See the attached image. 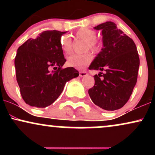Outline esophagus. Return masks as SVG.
<instances>
[{
  "instance_id": "1",
  "label": "esophagus",
  "mask_w": 155,
  "mask_h": 155,
  "mask_svg": "<svg viewBox=\"0 0 155 155\" xmlns=\"http://www.w3.org/2000/svg\"><path fill=\"white\" fill-rule=\"evenodd\" d=\"M87 75V71H79V76L82 77V76H85Z\"/></svg>"
}]
</instances>
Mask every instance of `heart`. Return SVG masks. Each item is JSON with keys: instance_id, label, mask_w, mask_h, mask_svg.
I'll return each instance as SVG.
<instances>
[{"instance_id": "1", "label": "heart", "mask_w": 155, "mask_h": 155, "mask_svg": "<svg viewBox=\"0 0 155 155\" xmlns=\"http://www.w3.org/2000/svg\"><path fill=\"white\" fill-rule=\"evenodd\" d=\"M95 31L87 28H81L76 32V38L85 41L84 50L90 49L95 54L101 52L103 48V42L101 39L96 38ZM60 47L65 54L72 51V40L68 35H63L60 39ZM93 59L92 53L90 51L83 54H74L70 55L67 59V65L74 68L83 70L92 62Z\"/></svg>"}]
</instances>
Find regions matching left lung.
<instances>
[{"instance_id":"1","label":"left lung","mask_w":155,"mask_h":155,"mask_svg":"<svg viewBox=\"0 0 155 155\" xmlns=\"http://www.w3.org/2000/svg\"><path fill=\"white\" fill-rule=\"evenodd\" d=\"M95 29L102 31L104 47L89 67L101 72L94 76L95 85L88 93L99 107L114 111L124 106L132 94L138 78L139 57L133 39L115 23H102Z\"/></svg>"}]
</instances>
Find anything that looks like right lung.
I'll return each instance as SVG.
<instances>
[{"mask_svg": "<svg viewBox=\"0 0 155 155\" xmlns=\"http://www.w3.org/2000/svg\"><path fill=\"white\" fill-rule=\"evenodd\" d=\"M65 33L44 31L17 49L16 77L27 104L37 108L50 106L62 93L65 83L79 76L74 68H62L66 60L60 47V39Z\"/></svg>", "mask_w": 155, "mask_h": 155, "instance_id": "1", "label": "right lung"}]
</instances>
